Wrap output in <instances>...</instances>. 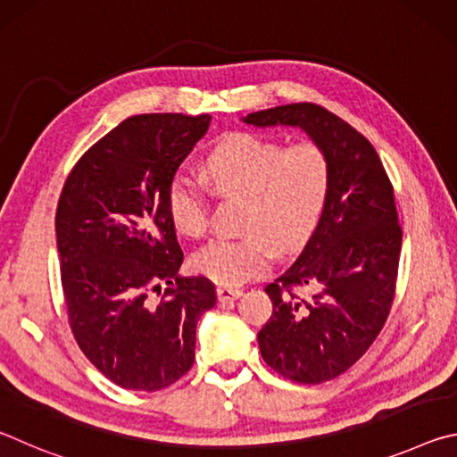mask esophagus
<instances>
[{
	"instance_id": "esophagus-1",
	"label": "esophagus",
	"mask_w": 457,
	"mask_h": 457,
	"mask_svg": "<svg viewBox=\"0 0 457 457\" xmlns=\"http://www.w3.org/2000/svg\"><path fill=\"white\" fill-rule=\"evenodd\" d=\"M242 290H237V288H229V286H220L218 288V298H220V303H229V300H236V298H239L242 296Z\"/></svg>"
}]
</instances>
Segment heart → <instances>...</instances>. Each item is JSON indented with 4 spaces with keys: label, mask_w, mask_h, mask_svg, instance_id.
<instances>
[{
    "label": "heart",
    "mask_w": 457,
    "mask_h": 457,
    "mask_svg": "<svg viewBox=\"0 0 457 457\" xmlns=\"http://www.w3.org/2000/svg\"><path fill=\"white\" fill-rule=\"evenodd\" d=\"M201 173L221 197H244L237 239H213L193 256L197 274L223 286H237L264 274L274 244L284 252L304 245L319 228L330 193V161L320 145L290 146L272 138L229 133L207 153ZM167 213L177 234L201 237L210 201L197 181L175 175L167 187Z\"/></svg>",
    "instance_id": "1"
}]
</instances>
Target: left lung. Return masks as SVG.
<instances>
[{
	"instance_id": "obj_1",
	"label": "left lung",
	"mask_w": 457,
	"mask_h": 457,
	"mask_svg": "<svg viewBox=\"0 0 457 457\" xmlns=\"http://www.w3.org/2000/svg\"><path fill=\"white\" fill-rule=\"evenodd\" d=\"M253 127H298L330 161L327 210L298 260L266 286L272 316L258 332L264 361L296 383L345 373L389 316L401 253L393 185L375 146L312 103L247 114Z\"/></svg>"
}]
</instances>
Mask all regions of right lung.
<instances>
[{"label":"right lung","instance_id":"add662e5","mask_svg":"<svg viewBox=\"0 0 457 457\" xmlns=\"http://www.w3.org/2000/svg\"><path fill=\"white\" fill-rule=\"evenodd\" d=\"M210 122L171 112L122 120L62 189L56 245L68 322L87 359L122 389L179 381L195 361L199 316L218 300L207 278L179 276L183 252L167 213L169 183Z\"/></svg>","mask_w":457,"mask_h":457}]
</instances>
